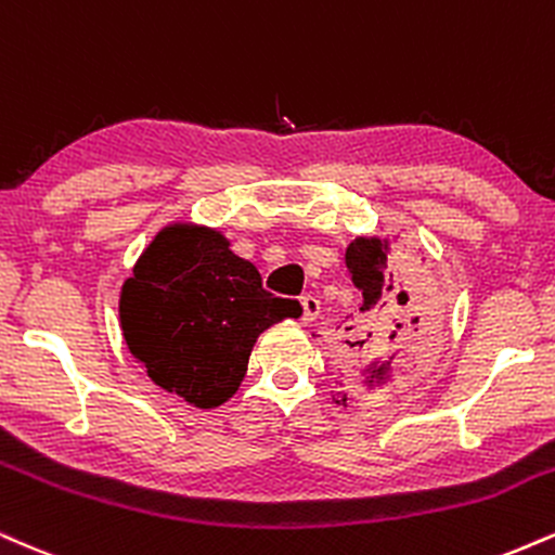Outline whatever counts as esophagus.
<instances>
[{
	"mask_svg": "<svg viewBox=\"0 0 555 555\" xmlns=\"http://www.w3.org/2000/svg\"><path fill=\"white\" fill-rule=\"evenodd\" d=\"M301 309H304L301 319H304L306 324H309V322H314V319L319 317L322 306H319V298H314V296H301Z\"/></svg>",
	"mask_w": 555,
	"mask_h": 555,
	"instance_id": "1",
	"label": "esophagus"
}]
</instances>
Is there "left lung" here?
Segmentation results:
<instances>
[{
  "label": "left lung",
  "mask_w": 555,
  "mask_h": 555,
  "mask_svg": "<svg viewBox=\"0 0 555 555\" xmlns=\"http://www.w3.org/2000/svg\"><path fill=\"white\" fill-rule=\"evenodd\" d=\"M389 238L358 236L345 249V267L363 301L358 324L345 327L353 379L363 392L387 387L405 363L431 350L439 311L410 270L389 264Z\"/></svg>",
  "instance_id": "8db88e82"
}]
</instances>
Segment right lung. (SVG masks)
Here are the masks:
<instances>
[{
	"label": "right lung",
	"instance_id": "right-lung-1",
	"mask_svg": "<svg viewBox=\"0 0 555 555\" xmlns=\"http://www.w3.org/2000/svg\"><path fill=\"white\" fill-rule=\"evenodd\" d=\"M301 306L262 288L259 270L218 228H160L124 280L121 335L166 392L210 410L236 395L257 337Z\"/></svg>",
	"mask_w": 555,
	"mask_h": 555
}]
</instances>
